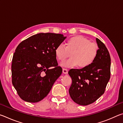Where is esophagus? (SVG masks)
Segmentation results:
<instances>
[{"label":"esophagus","mask_w":123,"mask_h":123,"mask_svg":"<svg viewBox=\"0 0 123 123\" xmlns=\"http://www.w3.org/2000/svg\"><path fill=\"white\" fill-rule=\"evenodd\" d=\"M62 71H63V73L64 74H67L68 73V70H67V69H66V68H63V70H62Z\"/></svg>","instance_id":"34e87169"}]
</instances>
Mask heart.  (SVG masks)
<instances>
[{
	"label": "heart",
	"instance_id": "obj_1",
	"mask_svg": "<svg viewBox=\"0 0 123 123\" xmlns=\"http://www.w3.org/2000/svg\"><path fill=\"white\" fill-rule=\"evenodd\" d=\"M98 49L97 43L78 35L68 39L66 47L63 44L58 45L55 49V54L59 61H63L71 53V59L62 62V66L71 68L78 66L80 68H85L94 61Z\"/></svg>",
	"mask_w": 123,
	"mask_h": 123
}]
</instances>
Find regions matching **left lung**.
Returning <instances> with one entry per match:
<instances>
[{
  "label": "left lung",
  "instance_id": "8db88e82",
  "mask_svg": "<svg viewBox=\"0 0 123 123\" xmlns=\"http://www.w3.org/2000/svg\"><path fill=\"white\" fill-rule=\"evenodd\" d=\"M98 53L90 65L82 69H71L68 74L72 84L69 93L75 103L86 106L94 103L105 92L111 75V58L105 45L96 38Z\"/></svg>",
  "mask_w": 123,
  "mask_h": 123
}]
</instances>
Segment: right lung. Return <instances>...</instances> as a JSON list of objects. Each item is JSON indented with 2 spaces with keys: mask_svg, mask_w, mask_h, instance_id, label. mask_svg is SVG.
Returning a JSON list of instances; mask_svg holds the SVG:
<instances>
[{
  "mask_svg": "<svg viewBox=\"0 0 123 123\" xmlns=\"http://www.w3.org/2000/svg\"><path fill=\"white\" fill-rule=\"evenodd\" d=\"M66 38L62 34L39 33L17 47L12 61V82L22 100L37 103L48 94L62 72L55 49Z\"/></svg>",
  "mask_w": 123,
  "mask_h": 123,
  "instance_id": "right-lung-1",
  "label": "right lung"
}]
</instances>
